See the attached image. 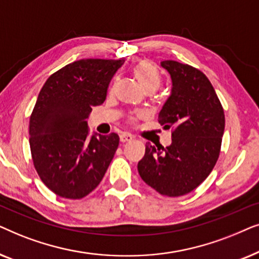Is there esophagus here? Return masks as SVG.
Instances as JSON below:
<instances>
[{
  "mask_svg": "<svg viewBox=\"0 0 259 259\" xmlns=\"http://www.w3.org/2000/svg\"><path fill=\"white\" fill-rule=\"evenodd\" d=\"M131 140H133V136H131V134L128 133L120 134V141H121V143H128Z\"/></svg>",
  "mask_w": 259,
  "mask_h": 259,
  "instance_id": "1",
  "label": "esophagus"
}]
</instances>
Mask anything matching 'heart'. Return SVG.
Masks as SVG:
<instances>
[{
	"mask_svg": "<svg viewBox=\"0 0 259 259\" xmlns=\"http://www.w3.org/2000/svg\"><path fill=\"white\" fill-rule=\"evenodd\" d=\"M133 74L144 91L157 90L160 84V77L157 69L147 60H141L134 66Z\"/></svg>",
	"mask_w": 259,
	"mask_h": 259,
	"instance_id": "1",
	"label": "heart"
}]
</instances>
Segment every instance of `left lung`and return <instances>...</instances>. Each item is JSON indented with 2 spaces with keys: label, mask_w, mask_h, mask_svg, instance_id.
I'll return each instance as SVG.
<instances>
[{
  "label": "left lung",
  "mask_w": 259,
  "mask_h": 259,
  "mask_svg": "<svg viewBox=\"0 0 259 259\" xmlns=\"http://www.w3.org/2000/svg\"><path fill=\"white\" fill-rule=\"evenodd\" d=\"M160 66L172 88L158 121L173 128L172 143L146 144L138 162L141 179L162 196L179 197L199 186L214 167L224 134V111L205 74L189 65L166 60Z\"/></svg>",
  "instance_id": "1"
}]
</instances>
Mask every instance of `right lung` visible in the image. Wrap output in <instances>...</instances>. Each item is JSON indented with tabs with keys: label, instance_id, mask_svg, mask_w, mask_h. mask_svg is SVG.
Masks as SVG:
<instances>
[{
	"label": "right lung",
	"instance_id": "right-lung-1",
	"mask_svg": "<svg viewBox=\"0 0 259 259\" xmlns=\"http://www.w3.org/2000/svg\"><path fill=\"white\" fill-rule=\"evenodd\" d=\"M125 60H79L48 77L29 123L34 166L45 185L60 197H86L104 178L119 136L93 133L87 119L104 104L108 84Z\"/></svg>",
	"mask_w": 259,
	"mask_h": 259
}]
</instances>
